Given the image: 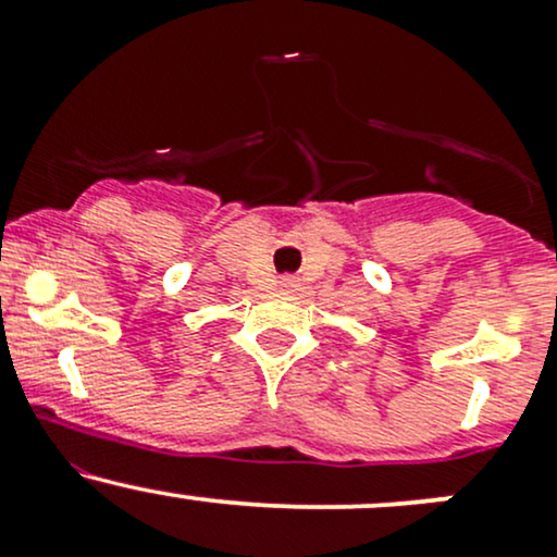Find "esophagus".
I'll return each instance as SVG.
<instances>
[{
	"mask_svg": "<svg viewBox=\"0 0 557 557\" xmlns=\"http://www.w3.org/2000/svg\"><path fill=\"white\" fill-rule=\"evenodd\" d=\"M283 285H285V287H296V280H293V277H283Z\"/></svg>",
	"mask_w": 557,
	"mask_h": 557,
	"instance_id": "1",
	"label": "esophagus"
}]
</instances>
